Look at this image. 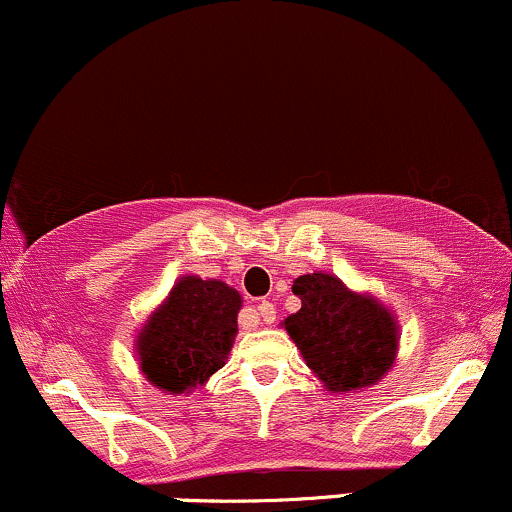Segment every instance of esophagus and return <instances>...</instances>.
Segmentation results:
<instances>
[{"label":"esophagus","instance_id":"obj_1","mask_svg":"<svg viewBox=\"0 0 512 512\" xmlns=\"http://www.w3.org/2000/svg\"><path fill=\"white\" fill-rule=\"evenodd\" d=\"M256 315H261V320H266V322H273V320H276V310H273V302L263 300L261 305H258Z\"/></svg>","mask_w":512,"mask_h":512}]
</instances>
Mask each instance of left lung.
Segmentation results:
<instances>
[{
  "label": "left lung",
  "mask_w": 512,
  "mask_h": 512,
  "mask_svg": "<svg viewBox=\"0 0 512 512\" xmlns=\"http://www.w3.org/2000/svg\"><path fill=\"white\" fill-rule=\"evenodd\" d=\"M300 310L283 327L324 388L351 393L376 386L398 354V322L373 295L354 293L332 273L295 278Z\"/></svg>",
  "instance_id": "1"
}]
</instances>
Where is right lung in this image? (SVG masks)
Returning a JSON list of instances; mask_svg holds the SVG:
<instances>
[{
  "label": "right lung",
  "mask_w": 512,
  "mask_h": 512,
  "mask_svg": "<svg viewBox=\"0 0 512 512\" xmlns=\"http://www.w3.org/2000/svg\"><path fill=\"white\" fill-rule=\"evenodd\" d=\"M239 310L241 295L222 280L180 278L136 337L146 381L170 395L202 386L232 351Z\"/></svg>",
  "instance_id": "obj_1"
}]
</instances>
